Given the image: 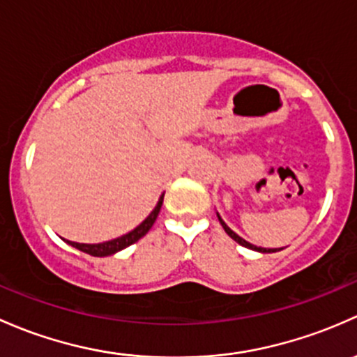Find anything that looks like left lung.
I'll return each instance as SVG.
<instances>
[{"mask_svg": "<svg viewBox=\"0 0 357 357\" xmlns=\"http://www.w3.org/2000/svg\"><path fill=\"white\" fill-rule=\"evenodd\" d=\"M216 215H218V213H216ZM218 220H220V223H222L223 230H225V232L229 234L230 237H232L235 242H238V244H241V245H244V248H248V249H252V251H258V252H264V255H266V252H277V251H282V249H284V248H280V249H266V248H258V245H252L251 242H248V241H244V238H242V237H238V235L235 234L234 230L230 229V227L227 225L225 222H223V220H222V216H220V215H218Z\"/></svg>", "mask_w": 357, "mask_h": 357, "instance_id": "obj_1", "label": "left lung"}]
</instances>
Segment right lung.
Here are the masks:
<instances>
[{
    "label": "right lung",
    "mask_w": 357,
    "mask_h": 357,
    "mask_svg": "<svg viewBox=\"0 0 357 357\" xmlns=\"http://www.w3.org/2000/svg\"><path fill=\"white\" fill-rule=\"evenodd\" d=\"M161 204H163V196L160 197V201H158L156 208L153 209L151 215H149L148 218L141 223V225L135 227L132 232L125 234V235H122V237H116V238H113V241H108V242H101V244H79V242H70V241H67V242L72 245V248L79 249V251H82V252H87V255H91V256H98V258H102V256H112V255H115V252L128 248V245H132L134 242H137L139 238H142L146 234L149 232V229L153 227V223L156 222L158 213H160V209H161Z\"/></svg>",
    "instance_id": "add662e5"
}]
</instances>
